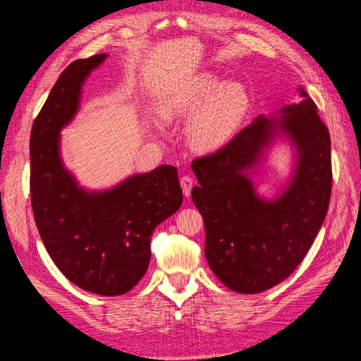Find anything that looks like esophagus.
I'll use <instances>...</instances> for the list:
<instances>
[{
  "label": "esophagus",
  "mask_w": 361,
  "mask_h": 361,
  "mask_svg": "<svg viewBox=\"0 0 361 361\" xmlns=\"http://www.w3.org/2000/svg\"><path fill=\"white\" fill-rule=\"evenodd\" d=\"M180 187H182L185 197H190L191 190L194 187V179L190 176V174H183V176L180 178Z\"/></svg>",
  "instance_id": "1"
}]
</instances>
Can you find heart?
Returning a JSON list of instances; mask_svg holds the SVG:
<instances>
[{
    "mask_svg": "<svg viewBox=\"0 0 361 361\" xmlns=\"http://www.w3.org/2000/svg\"><path fill=\"white\" fill-rule=\"evenodd\" d=\"M200 106L190 125V138L197 147L207 149L223 143L236 129L247 111L248 96L241 84L223 85L215 75L206 73L183 93L164 102L161 114L171 118L191 114Z\"/></svg>",
    "mask_w": 361,
    "mask_h": 361,
    "instance_id": "obj_1",
    "label": "heart"
}]
</instances>
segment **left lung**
Masks as SVG:
<instances>
[{
	"mask_svg": "<svg viewBox=\"0 0 361 361\" xmlns=\"http://www.w3.org/2000/svg\"><path fill=\"white\" fill-rule=\"evenodd\" d=\"M297 90L301 102L283 108L285 116L277 122L300 154L295 179L279 200H259L243 174L274 133V122L264 116L214 154L192 161L199 185L191 197L204 221L206 260L214 274L239 293L264 292L289 277L329 211L330 133L309 93L301 85Z\"/></svg>",
	"mask_w": 361,
	"mask_h": 361,
	"instance_id": "left-lung-1",
	"label": "left lung"
}]
</instances>
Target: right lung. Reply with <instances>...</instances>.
<instances>
[{
    "mask_svg": "<svg viewBox=\"0 0 361 361\" xmlns=\"http://www.w3.org/2000/svg\"><path fill=\"white\" fill-rule=\"evenodd\" d=\"M105 57L72 61L54 84L31 128L30 194L39 235L57 268L84 290L116 297L145 276L150 236L183 197L173 166L105 192H85L63 169L59 133L76 113L85 76Z\"/></svg>",
    "mask_w": 361,
    "mask_h": 361,
    "instance_id": "1",
    "label": "right lung"
}]
</instances>
